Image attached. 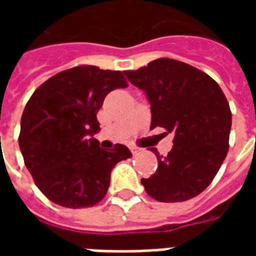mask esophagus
Wrapping results in <instances>:
<instances>
[{
	"label": "esophagus",
	"instance_id": "1",
	"mask_svg": "<svg viewBox=\"0 0 256 256\" xmlns=\"http://www.w3.org/2000/svg\"><path fill=\"white\" fill-rule=\"evenodd\" d=\"M130 150H132V154H133V155H137L141 150H140L138 146H130Z\"/></svg>",
	"mask_w": 256,
	"mask_h": 256
}]
</instances>
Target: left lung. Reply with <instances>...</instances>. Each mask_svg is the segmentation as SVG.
<instances>
[{
    "label": "left lung",
    "mask_w": 256,
    "mask_h": 256,
    "mask_svg": "<svg viewBox=\"0 0 256 256\" xmlns=\"http://www.w3.org/2000/svg\"><path fill=\"white\" fill-rule=\"evenodd\" d=\"M144 90L150 104V128L174 134L172 150L158 158V170L142 178L145 190L158 202L176 203L198 196L208 186L229 150L232 112L220 84L207 74L172 58L124 71Z\"/></svg>",
    "instance_id": "8db88e82"
}]
</instances>
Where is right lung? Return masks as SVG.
Segmentation results:
<instances>
[{"instance_id": "right-lung-1", "label": "right lung", "mask_w": 256, "mask_h": 256, "mask_svg": "<svg viewBox=\"0 0 256 256\" xmlns=\"http://www.w3.org/2000/svg\"><path fill=\"white\" fill-rule=\"evenodd\" d=\"M120 88H128L120 71L79 66L53 75L26 104L20 150L36 185L53 203L94 206L106 196L115 164L132 158L126 145L104 150L93 138L106 96Z\"/></svg>"}]
</instances>
